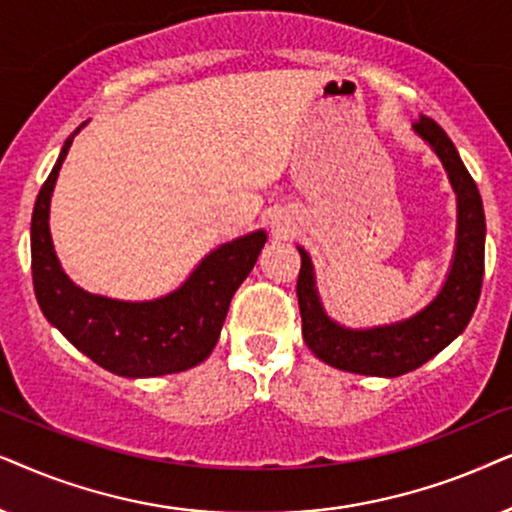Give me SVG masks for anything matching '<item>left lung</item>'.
<instances>
[{
    "label": "left lung",
    "instance_id": "1",
    "mask_svg": "<svg viewBox=\"0 0 512 512\" xmlns=\"http://www.w3.org/2000/svg\"><path fill=\"white\" fill-rule=\"evenodd\" d=\"M414 131L440 156L459 199L452 271L440 295L410 320L374 330H346L325 316L313 288L311 260L299 248L302 267L297 278V302L302 313L304 342L323 363L337 370L367 377H400L417 370L466 330L478 306L485 276V210L478 185L440 124L421 114Z\"/></svg>",
    "mask_w": 512,
    "mask_h": 512
}]
</instances>
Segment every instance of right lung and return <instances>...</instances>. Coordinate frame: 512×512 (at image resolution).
Instances as JSON below:
<instances>
[{
    "label": "right lung",
    "instance_id": "1",
    "mask_svg": "<svg viewBox=\"0 0 512 512\" xmlns=\"http://www.w3.org/2000/svg\"><path fill=\"white\" fill-rule=\"evenodd\" d=\"M74 133L39 189L32 213V283L44 316L93 363L119 377H161L203 363L220 339L231 297L255 267L267 234L255 231L220 245L180 290L154 302L88 295L60 269L49 231L51 192Z\"/></svg>",
    "mask_w": 512,
    "mask_h": 512
}]
</instances>
